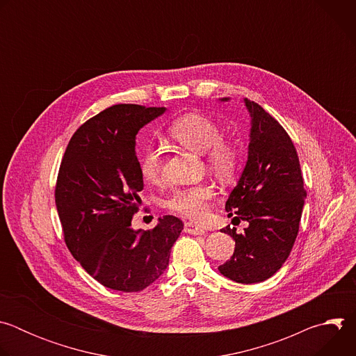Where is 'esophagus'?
<instances>
[{"instance_id": "esophagus-1", "label": "esophagus", "mask_w": 356, "mask_h": 356, "mask_svg": "<svg viewBox=\"0 0 356 356\" xmlns=\"http://www.w3.org/2000/svg\"><path fill=\"white\" fill-rule=\"evenodd\" d=\"M184 231H186L187 234H191V235H202V234L207 232V228L188 221V222L184 224Z\"/></svg>"}]
</instances>
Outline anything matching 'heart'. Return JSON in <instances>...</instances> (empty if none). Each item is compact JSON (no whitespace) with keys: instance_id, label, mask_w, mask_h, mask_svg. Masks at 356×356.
<instances>
[{"instance_id":"b5f03b06","label":"heart","mask_w":356,"mask_h":356,"mask_svg":"<svg viewBox=\"0 0 356 356\" xmlns=\"http://www.w3.org/2000/svg\"><path fill=\"white\" fill-rule=\"evenodd\" d=\"M168 135L179 145L204 154L207 165L220 177H231L239 165L241 150L236 142L221 136V127L210 117L198 113H187L176 118L168 128ZM163 159L156 147H146L139 158V172L149 183L162 179ZM214 197L210 183L179 187L166 198L165 207L190 220L204 218Z\"/></svg>"}]
</instances>
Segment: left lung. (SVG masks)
<instances>
[{
	"instance_id": "left-lung-1",
	"label": "left lung",
	"mask_w": 356,
	"mask_h": 356,
	"mask_svg": "<svg viewBox=\"0 0 356 356\" xmlns=\"http://www.w3.org/2000/svg\"><path fill=\"white\" fill-rule=\"evenodd\" d=\"M245 104L252 118L249 155L225 210L228 217L235 216L234 225L246 221L248 227L242 234L229 225L221 229L234 238L235 250L218 270L236 283L250 284L273 276L289 258L307 191L289 134L259 104L249 99Z\"/></svg>"
}]
</instances>
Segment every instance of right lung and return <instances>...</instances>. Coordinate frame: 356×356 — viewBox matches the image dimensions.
Returning a JSON list of instances; mask_svg holds the SVG:
<instances>
[{
    "label": "right lung",
    "mask_w": 356,
    "mask_h": 356,
    "mask_svg": "<svg viewBox=\"0 0 356 356\" xmlns=\"http://www.w3.org/2000/svg\"><path fill=\"white\" fill-rule=\"evenodd\" d=\"M165 107L117 104L73 134L60 162L55 201L67 249L98 283L140 291L169 265L183 222L163 216L149 231L132 229L143 188L135 136Z\"/></svg>",
    "instance_id": "1"
}]
</instances>
